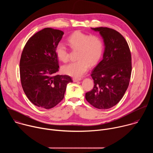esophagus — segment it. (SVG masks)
Segmentation results:
<instances>
[{
	"mask_svg": "<svg viewBox=\"0 0 153 153\" xmlns=\"http://www.w3.org/2000/svg\"><path fill=\"white\" fill-rule=\"evenodd\" d=\"M80 80H82L81 78H77V77H74V78H73V80L74 82H77V81Z\"/></svg>",
	"mask_w": 153,
	"mask_h": 153,
	"instance_id": "34e87169",
	"label": "esophagus"
}]
</instances>
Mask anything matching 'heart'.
<instances>
[{
    "label": "heart",
    "instance_id": "obj_1",
    "mask_svg": "<svg viewBox=\"0 0 153 153\" xmlns=\"http://www.w3.org/2000/svg\"><path fill=\"white\" fill-rule=\"evenodd\" d=\"M68 41L73 50H79L76 62H71L62 68L63 72L73 77H80L88 70L90 64L94 65L100 60L103 51L104 44L102 39L96 35L77 31L72 34ZM57 57L63 62L69 59V51L63 43L59 42L56 47Z\"/></svg>",
    "mask_w": 153,
    "mask_h": 153
}]
</instances>
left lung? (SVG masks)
Wrapping results in <instances>:
<instances>
[{
    "mask_svg": "<svg viewBox=\"0 0 153 153\" xmlns=\"http://www.w3.org/2000/svg\"><path fill=\"white\" fill-rule=\"evenodd\" d=\"M92 29L100 33L105 48L102 60L91 72L94 85L86 93L85 99L94 107L106 110L118 103L128 88L131 54L125 39L116 30L106 27Z\"/></svg>",
    "mask_w": 153,
    "mask_h": 153,
    "instance_id": "obj_1",
    "label": "left lung"
}]
</instances>
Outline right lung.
Segmentation results:
<instances>
[{
  "label": "right lung",
  "mask_w": 153,
  "mask_h": 153,
  "mask_svg": "<svg viewBox=\"0 0 153 153\" xmlns=\"http://www.w3.org/2000/svg\"><path fill=\"white\" fill-rule=\"evenodd\" d=\"M63 32L46 28L31 36L20 60V77L23 90L34 105L50 109L60 102L67 85L72 82L68 75H57L59 60L56 47Z\"/></svg>",
  "instance_id": "add662e5"
}]
</instances>
